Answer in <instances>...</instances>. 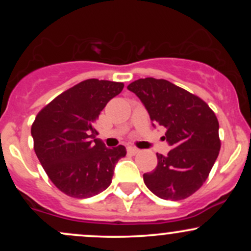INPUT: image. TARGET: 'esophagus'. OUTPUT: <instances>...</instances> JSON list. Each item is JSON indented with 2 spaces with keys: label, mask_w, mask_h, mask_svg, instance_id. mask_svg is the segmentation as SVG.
Here are the masks:
<instances>
[{
  "label": "esophagus",
  "mask_w": 251,
  "mask_h": 251,
  "mask_svg": "<svg viewBox=\"0 0 251 251\" xmlns=\"http://www.w3.org/2000/svg\"><path fill=\"white\" fill-rule=\"evenodd\" d=\"M127 152H128V153H131V154H137L138 152H139V150H138L137 148H133V146H128Z\"/></svg>",
  "instance_id": "34e87169"
}]
</instances>
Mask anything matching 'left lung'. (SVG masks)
Listing matches in <instances>:
<instances>
[{
    "label": "left lung",
    "mask_w": 251,
    "mask_h": 251,
    "mask_svg": "<svg viewBox=\"0 0 251 251\" xmlns=\"http://www.w3.org/2000/svg\"><path fill=\"white\" fill-rule=\"evenodd\" d=\"M127 88L148 109L151 122L166 128L168 155L157 153L144 183L162 200L180 201L203 185L221 150L218 120L205 101L164 79L145 77Z\"/></svg>",
    "instance_id": "1"
}]
</instances>
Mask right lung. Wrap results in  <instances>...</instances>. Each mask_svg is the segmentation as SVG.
I'll return each instance as SVG.
<instances>
[{
	"instance_id": "add662e5",
	"label": "right lung",
	"mask_w": 251,
	"mask_h": 251,
	"mask_svg": "<svg viewBox=\"0 0 251 251\" xmlns=\"http://www.w3.org/2000/svg\"><path fill=\"white\" fill-rule=\"evenodd\" d=\"M123 82L88 79L45 106L31 125L34 150L50 179L70 197H93L112 183L125 146L96 139L100 112L123 91Z\"/></svg>"
}]
</instances>
